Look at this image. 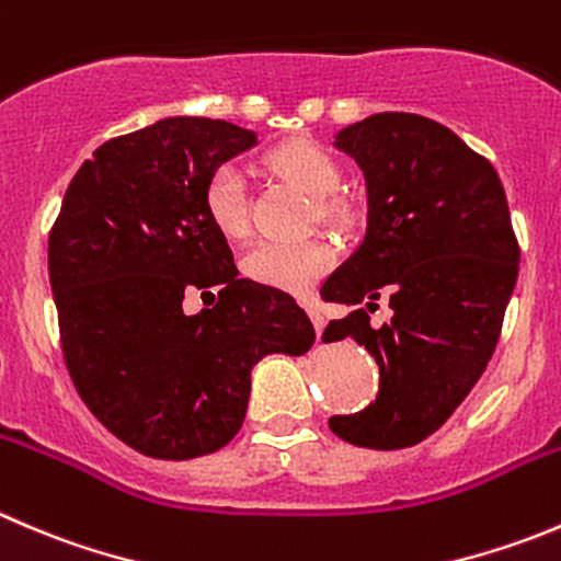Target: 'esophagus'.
<instances>
[{"mask_svg": "<svg viewBox=\"0 0 561 561\" xmlns=\"http://www.w3.org/2000/svg\"><path fill=\"white\" fill-rule=\"evenodd\" d=\"M309 318H312L314 331H318V336L323 334V329H325V318H323V314L318 312V307H309Z\"/></svg>", "mask_w": 561, "mask_h": 561, "instance_id": "esophagus-1", "label": "esophagus"}]
</instances>
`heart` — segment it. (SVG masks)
Masks as SVG:
<instances>
[{
  "mask_svg": "<svg viewBox=\"0 0 561 561\" xmlns=\"http://www.w3.org/2000/svg\"><path fill=\"white\" fill-rule=\"evenodd\" d=\"M268 167L287 183L301 188L312 199H320V216L334 221L351 219L345 203L325 199L336 192L342 181L340 164L320 145L296 139L268 156ZM205 210L208 219L227 238H241L249 230L247 183L232 164L219 167L205 186ZM334 263V247L323 238L307 241H257L247 249L241 265L249 279L285 293H307Z\"/></svg>",
  "mask_w": 561,
  "mask_h": 561,
  "instance_id": "obj_1",
  "label": "heart"
}]
</instances>
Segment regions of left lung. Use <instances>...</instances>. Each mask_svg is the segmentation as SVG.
Returning <instances> with one entry per match:
<instances>
[{"label":"left lung","instance_id":"8db88e82","mask_svg":"<svg viewBox=\"0 0 561 561\" xmlns=\"http://www.w3.org/2000/svg\"><path fill=\"white\" fill-rule=\"evenodd\" d=\"M334 148L364 175L367 227L325 279V301L353 307L323 340H356L378 362V397L331 416L342 442L402 449L425 442L485 373L518 279V243L496 170L436 119L380 112ZM386 300L389 324L368 312Z\"/></svg>","mask_w":561,"mask_h":561}]
</instances>
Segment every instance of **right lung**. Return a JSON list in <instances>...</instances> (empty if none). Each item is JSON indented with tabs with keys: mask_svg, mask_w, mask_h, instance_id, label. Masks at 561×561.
<instances>
[{
	"mask_svg": "<svg viewBox=\"0 0 561 561\" xmlns=\"http://www.w3.org/2000/svg\"><path fill=\"white\" fill-rule=\"evenodd\" d=\"M257 145L210 117H164L103 142L70 181L48 236L68 373L95 419L136 453L192 460L243 425L252 369L301 356L314 329L287 293L238 276L205 186ZM220 287L186 316L188 289Z\"/></svg>",
	"mask_w": 561,
	"mask_h": 561,
	"instance_id": "1",
	"label": "right lung"
}]
</instances>
